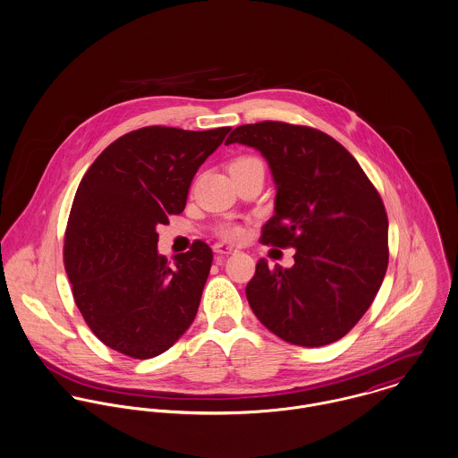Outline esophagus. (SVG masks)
Here are the masks:
<instances>
[{"instance_id":"34e87169","label":"esophagus","mask_w":458,"mask_h":458,"mask_svg":"<svg viewBox=\"0 0 458 458\" xmlns=\"http://www.w3.org/2000/svg\"><path fill=\"white\" fill-rule=\"evenodd\" d=\"M214 253L226 256V254L237 253V250L232 248V246H226V244H223V242H217V244H214Z\"/></svg>"}]
</instances>
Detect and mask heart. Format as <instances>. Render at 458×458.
Here are the masks:
<instances>
[{
	"label": "heart",
	"instance_id": "heart-1",
	"mask_svg": "<svg viewBox=\"0 0 458 458\" xmlns=\"http://www.w3.org/2000/svg\"><path fill=\"white\" fill-rule=\"evenodd\" d=\"M253 163H259V159H256L253 156H241V157H237V159L230 165V168H237V166H244V165H253ZM217 233H219L223 239L235 242V241H241V239L244 237V228H242L241 225L228 223V225H221V226L217 228Z\"/></svg>",
	"mask_w": 458,
	"mask_h": 458
}]
</instances>
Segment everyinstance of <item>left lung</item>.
Returning <instances> with one entry per match:
<instances>
[{
  "label": "left lung",
  "instance_id": "8db88e82",
  "mask_svg": "<svg viewBox=\"0 0 458 458\" xmlns=\"http://www.w3.org/2000/svg\"><path fill=\"white\" fill-rule=\"evenodd\" d=\"M258 149L270 165L276 214L259 242L295 248V265L256 263L246 297L256 318L290 344L319 348L344 337L370 307L388 267L386 208L355 157L330 135L261 121L228 144Z\"/></svg>",
  "mask_w": 458,
  "mask_h": 458
}]
</instances>
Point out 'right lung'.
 Segmentation results:
<instances>
[{"instance_id": "obj_1", "label": "right lung", "mask_w": 458, "mask_h": 458, "mask_svg": "<svg viewBox=\"0 0 458 458\" xmlns=\"http://www.w3.org/2000/svg\"><path fill=\"white\" fill-rule=\"evenodd\" d=\"M230 130H133L84 174L63 261L84 321L114 352L137 360L161 355L193 323L212 250L195 241L170 267L156 250V226L184 210L199 166Z\"/></svg>"}]
</instances>
